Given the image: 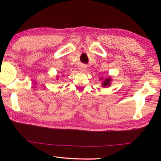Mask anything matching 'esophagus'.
Masks as SVG:
<instances>
[{
	"label": "esophagus",
	"mask_w": 161,
	"mask_h": 161,
	"mask_svg": "<svg viewBox=\"0 0 161 161\" xmlns=\"http://www.w3.org/2000/svg\"><path fill=\"white\" fill-rule=\"evenodd\" d=\"M80 72H84V71H85V67H80Z\"/></svg>",
	"instance_id": "esophagus-1"
}]
</instances>
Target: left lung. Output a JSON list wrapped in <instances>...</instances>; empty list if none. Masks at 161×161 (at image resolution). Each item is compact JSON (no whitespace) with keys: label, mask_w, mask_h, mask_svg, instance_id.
Instances as JSON below:
<instances>
[{"label":"left lung","mask_w":161,"mask_h":161,"mask_svg":"<svg viewBox=\"0 0 161 161\" xmlns=\"http://www.w3.org/2000/svg\"><path fill=\"white\" fill-rule=\"evenodd\" d=\"M111 79L110 78V77H108V78H107L106 79V80H104L103 81V82H102V86H103V87H107V86H110V84H111Z\"/></svg>","instance_id":"left-lung-1"}]
</instances>
